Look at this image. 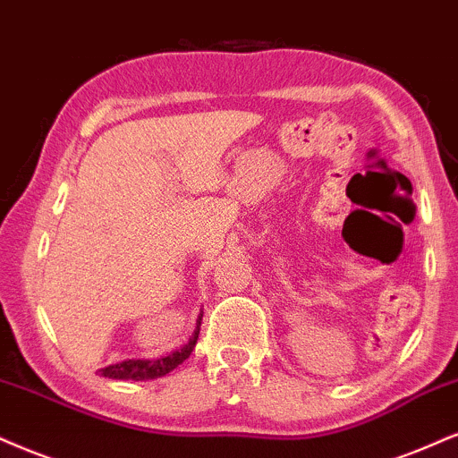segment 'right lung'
Returning <instances> with one entry per match:
<instances>
[{
	"label": "right lung",
	"mask_w": 458,
	"mask_h": 458,
	"mask_svg": "<svg viewBox=\"0 0 458 458\" xmlns=\"http://www.w3.org/2000/svg\"><path fill=\"white\" fill-rule=\"evenodd\" d=\"M200 324H202V313L196 319V328L191 333V337L187 339V344L181 345L179 350L170 352L166 356H157V358H123L119 362H110L108 367L98 369L100 376L110 377V379H131V382H142V379H157L164 377L166 373L174 371L185 358H190L191 350L196 348L198 341V333H200Z\"/></svg>",
	"instance_id": "add662e5"
}]
</instances>
